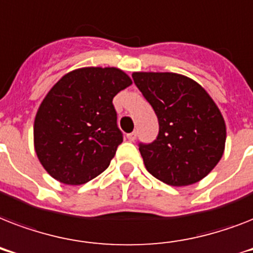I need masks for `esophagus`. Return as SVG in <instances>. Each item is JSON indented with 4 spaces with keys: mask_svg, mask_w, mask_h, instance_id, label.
Here are the masks:
<instances>
[{
    "mask_svg": "<svg viewBox=\"0 0 253 253\" xmlns=\"http://www.w3.org/2000/svg\"><path fill=\"white\" fill-rule=\"evenodd\" d=\"M127 139H128L130 142H134L135 139H136V132H131V134H127Z\"/></svg>",
    "mask_w": 253,
    "mask_h": 253,
    "instance_id": "esophagus-1",
    "label": "esophagus"
}]
</instances>
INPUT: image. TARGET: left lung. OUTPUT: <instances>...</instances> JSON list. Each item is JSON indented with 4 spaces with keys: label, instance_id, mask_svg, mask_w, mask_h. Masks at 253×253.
Masks as SVG:
<instances>
[{
    "label": "left lung",
    "instance_id": "obj_1",
    "mask_svg": "<svg viewBox=\"0 0 253 253\" xmlns=\"http://www.w3.org/2000/svg\"><path fill=\"white\" fill-rule=\"evenodd\" d=\"M132 79L159 119L156 140L139 144L147 170L170 186H188L208 176L226 144L223 115L208 91L173 72H134Z\"/></svg>",
    "mask_w": 253,
    "mask_h": 253
}]
</instances>
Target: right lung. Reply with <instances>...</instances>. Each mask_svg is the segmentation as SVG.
<instances>
[{"instance_id": "obj_1", "label": "right lung", "mask_w": 253, "mask_h": 253, "mask_svg": "<svg viewBox=\"0 0 253 253\" xmlns=\"http://www.w3.org/2000/svg\"><path fill=\"white\" fill-rule=\"evenodd\" d=\"M131 84L122 69L85 67L49 89L34 121V148L49 176L83 185L110 166L123 142L113 98Z\"/></svg>"}]
</instances>
